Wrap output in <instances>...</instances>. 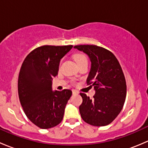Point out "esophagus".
Returning <instances> with one entry per match:
<instances>
[{"mask_svg":"<svg viewBox=\"0 0 148 148\" xmlns=\"http://www.w3.org/2000/svg\"><path fill=\"white\" fill-rule=\"evenodd\" d=\"M72 93H73V95H78L79 92H78V91L75 90V89H73V90H72Z\"/></svg>","mask_w":148,"mask_h":148,"instance_id":"1","label":"esophagus"}]
</instances>
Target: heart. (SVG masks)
Returning a JSON list of instances; mask_svg holds the SVG:
<instances>
[{
	"label": "heart",
	"instance_id": "heart-1",
	"mask_svg": "<svg viewBox=\"0 0 148 148\" xmlns=\"http://www.w3.org/2000/svg\"><path fill=\"white\" fill-rule=\"evenodd\" d=\"M74 59L75 62L77 64L81 63V62H84V61H86V57L82 54H80V53H78V54H75L74 56Z\"/></svg>",
	"mask_w": 148,
	"mask_h": 148
}]
</instances>
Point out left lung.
I'll list each match as a JSON object with an SVG mask.
<instances>
[{
    "label": "left lung",
    "instance_id": "left-lung-1",
    "mask_svg": "<svg viewBox=\"0 0 148 148\" xmlns=\"http://www.w3.org/2000/svg\"><path fill=\"white\" fill-rule=\"evenodd\" d=\"M74 48L90 60L86 82L92 84L95 91L92 99L80 94L83 99L79 106L82 118L93 126L109 125L120 114L126 98V82L120 63L112 52L102 47L79 45Z\"/></svg>",
    "mask_w": 148,
    "mask_h": 148
}]
</instances>
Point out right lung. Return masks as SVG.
<instances>
[{"mask_svg": "<svg viewBox=\"0 0 148 148\" xmlns=\"http://www.w3.org/2000/svg\"><path fill=\"white\" fill-rule=\"evenodd\" d=\"M73 46L36 48L22 64L18 81L19 99L27 117L41 129H49L63 120L70 89L52 90V79L58 74L60 61Z\"/></svg>", "mask_w": 148, "mask_h": 148, "instance_id": "1", "label": "right lung"}]
</instances>
